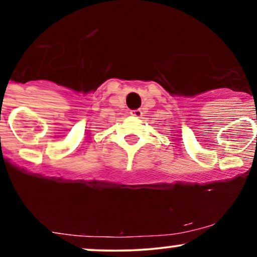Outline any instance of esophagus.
Masks as SVG:
<instances>
[{"instance_id":"esophagus-1","label":"esophagus","mask_w":257,"mask_h":257,"mask_svg":"<svg viewBox=\"0 0 257 257\" xmlns=\"http://www.w3.org/2000/svg\"><path fill=\"white\" fill-rule=\"evenodd\" d=\"M131 114L133 117H137V118H140L141 116H143V111L140 110V108H137V110H132L131 111Z\"/></svg>"}]
</instances>
